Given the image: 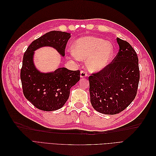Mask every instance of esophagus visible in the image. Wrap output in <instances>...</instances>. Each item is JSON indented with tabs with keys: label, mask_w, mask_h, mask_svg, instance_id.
Segmentation results:
<instances>
[{
	"label": "esophagus",
	"mask_w": 156,
	"mask_h": 156,
	"mask_svg": "<svg viewBox=\"0 0 156 156\" xmlns=\"http://www.w3.org/2000/svg\"><path fill=\"white\" fill-rule=\"evenodd\" d=\"M80 76H81V78L86 77L88 76V73L85 70H81V75H80Z\"/></svg>",
	"instance_id": "obj_1"
}]
</instances>
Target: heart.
Wrapping results in <instances>:
<instances>
[{"label":"heart","mask_w":156,"mask_h":156,"mask_svg":"<svg viewBox=\"0 0 156 156\" xmlns=\"http://www.w3.org/2000/svg\"><path fill=\"white\" fill-rule=\"evenodd\" d=\"M73 53L81 60H87V66L91 72H98L109 63L114 49L111 42L94 36H85L75 42Z\"/></svg>","instance_id":"heart-1"}]
</instances>
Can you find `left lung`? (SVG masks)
<instances>
[{
  "instance_id": "left-lung-1",
  "label": "left lung",
  "mask_w": 156,
  "mask_h": 156,
  "mask_svg": "<svg viewBox=\"0 0 156 156\" xmlns=\"http://www.w3.org/2000/svg\"><path fill=\"white\" fill-rule=\"evenodd\" d=\"M119 53L112 62L88 77L92 107L105 115H116L135 99L139 86V59L128 42L116 38Z\"/></svg>"
}]
</instances>
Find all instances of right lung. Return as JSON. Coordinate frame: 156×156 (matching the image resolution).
<instances>
[{
	"instance_id": "right-lung-1",
	"label": "right lung",
	"mask_w": 156,
	"mask_h": 156,
	"mask_svg": "<svg viewBox=\"0 0 156 156\" xmlns=\"http://www.w3.org/2000/svg\"><path fill=\"white\" fill-rule=\"evenodd\" d=\"M69 38L68 32H49L33 41L23 55L20 74L23 94L38 109L52 111L62 107L69 98L70 88L80 80V71L60 68L54 72L41 73L33 63L34 51L50 46L64 56Z\"/></svg>"
}]
</instances>
